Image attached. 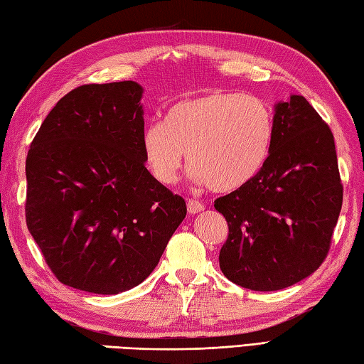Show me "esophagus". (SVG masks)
Instances as JSON below:
<instances>
[{
	"mask_svg": "<svg viewBox=\"0 0 364 364\" xmlns=\"http://www.w3.org/2000/svg\"><path fill=\"white\" fill-rule=\"evenodd\" d=\"M205 210V205L200 203L198 200H194V198H189L188 200V213L189 214H198L200 211Z\"/></svg>",
	"mask_w": 364,
	"mask_h": 364,
	"instance_id": "esophagus-1",
	"label": "esophagus"
}]
</instances>
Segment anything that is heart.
Masks as SVG:
<instances>
[{
	"mask_svg": "<svg viewBox=\"0 0 364 364\" xmlns=\"http://www.w3.org/2000/svg\"><path fill=\"white\" fill-rule=\"evenodd\" d=\"M274 137L275 117L267 102L215 90L170 106L164 122L145 125L141 146L158 183L173 184L188 153L192 180L227 194L258 176Z\"/></svg>",
	"mask_w": 364,
	"mask_h": 364,
	"instance_id": "obj_1",
	"label": "heart"
}]
</instances>
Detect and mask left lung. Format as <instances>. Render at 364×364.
<instances>
[{"mask_svg":"<svg viewBox=\"0 0 364 364\" xmlns=\"http://www.w3.org/2000/svg\"><path fill=\"white\" fill-rule=\"evenodd\" d=\"M274 117L266 166L247 186L214 202L228 223L220 270L252 291H278L311 275L327 257L343 206L327 123L301 95L277 103Z\"/></svg>","mask_w":364,"mask_h":364,"instance_id":"obj_1","label":"left lung"}]
</instances>
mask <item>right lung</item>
Here are the masks:
<instances>
[{
	"label": "right lung",
	"mask_w": 364,
	"mask_h": 364,
	"mask_svg": "<svg viewBox=\"0 0 364 364\" xmlns=\"http://www.w3.org/2000/svg\"><path fill=\"white\" fill-rule=\"evenodd\" d=\"M144 89L86 84L46 115L26 158V225L60 283L94 294L141 284L186 218L141 146Z\"/></svg>",
	"instance_id": "1"
}]
</instances>
